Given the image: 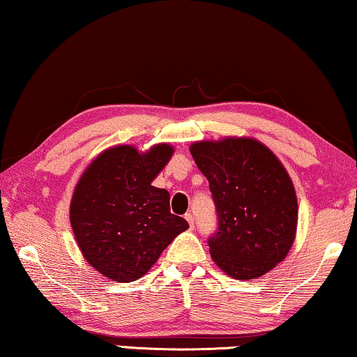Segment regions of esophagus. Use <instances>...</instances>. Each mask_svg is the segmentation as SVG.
I'll return each mask as SVG.
<instances>
[{
	"label": "esophagus",
	"instance_id": "1",
	"mask_svg": "<svg viewBox=\"0 0 357 357\" xmlns=\"http://www.w3.org/2000/svg\"><path fill=\"white\" fill-rule=\"evenodd\" d=\"M185 219H187L190 227H191V229H193V227H195V215L188 213V214H185Z\"/></svg>",
	"mask_w": 357,
	"mask_h": 357
}]
</instances>
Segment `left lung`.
I'll list each match as a JSON object with an SVG mask.
<instances>
[{
    "label": "left lung",
    "instance_id": "obj_1",
    "mask_svg": "<svg viewBox=\"0 0 357 357\" xmlns=\"http://www.w3.org/2000/svg\"><path fill=\"white\" fill-rule=\"evenodd\" d=\"M190 153L215 204L211 257L238 280L272 271L290 251L298 224L296 193L283 164L252 138L196 142Z\"/></svg>",
    "mask_w": 357,
    "mask_h": 357
}]
</instances>
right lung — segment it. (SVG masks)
<instances>
[{"label": "right lung", "mask_w": 357, "mask_h": 357, "mask_svg": "<svg viewBox=\"0 0 357 357\" xmlns=\"http://www.w3.org/2000/svg\"><path fill=\"white\" fill-rule=\"evenodd\" d=\"M167 143L146 153L121 144L102 151L79 180L70 225L91 267L114 282L143 277L175 236L188 229L170 213V196L151 182L172 158Z\"/></svg>", "instance_id": "1"}]
</instances>
